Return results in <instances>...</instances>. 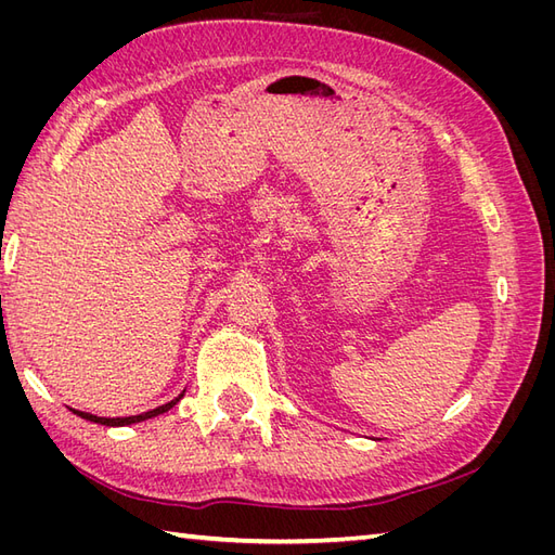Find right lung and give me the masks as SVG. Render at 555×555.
Returning <instances> with one entry per match:
<instances>
[{"mask_svg":"<svg viewBox=\"0 0 555 555\" xmlns=\"http://www.w3.org/2000/svg\"><path fill=\"white\" fill-rule=\"evenodd\" d=\"M182 393H184V391H182ZM182 393H180L176 400L166 402V405H162V408H157V410L143 412V414H137V416H122V418H104V416H94V414H88V412H78V410H74V414H78L80 418H88V422L102 424V426H129V424H139V422H145V418H153V416H157V414L169 412V410L176 405V402L182 398Z\"/></svg>","mask_w":555,"mask_h":555,"instance_id":"obj_1","label":"right lung"}]
</instances>
